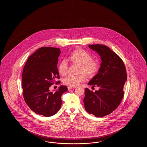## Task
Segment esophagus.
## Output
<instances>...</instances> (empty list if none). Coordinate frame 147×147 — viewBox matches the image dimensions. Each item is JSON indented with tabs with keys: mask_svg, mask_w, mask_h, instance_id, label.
<instances>
[{
	"mask_svg": "<svg viewBox=\"0 0 147 147\" xmlns=\"http://www.w3.org/2000/svg\"><path fill=\"white\" fill-rule=\"evenodd\" d=\"M73 88H75V87H71V86H68V90H70V89H72Z\"/></svg>",
	"mask_w": 147,
	"mask_h": 147,
	"instance_id": "obj_1",
	"label": "esophagus"
}]
</instances>
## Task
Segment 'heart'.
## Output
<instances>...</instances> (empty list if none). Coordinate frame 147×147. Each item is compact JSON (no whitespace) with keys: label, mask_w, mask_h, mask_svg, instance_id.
Listing matches in <instances>:
<instances>
[{"label":"heart","mask_w":147,"mask_h":147,"mask_svg":"<svg viewBox=\"0 0 147 147\" xmlns=\"http://www.w3.org/2000/svg\"><path fill=\"white\" fill-rule=\"evenodd\" d=\"M92 56L90 54L83 49H77L73 51L68 56V60L73 63L80 64L79 73H83L88 77H94L99 69L98 63L92 59ZM58 70L59 73L64 76L68 72V64L63 61L59 64L58 66ZM85 77L84 74L78 76L69 75L65 77L63 80V83L69 86L75 87L78 85L81 82H84Z\"/></svg>","instance_id":"obj_1"}]
</instances>
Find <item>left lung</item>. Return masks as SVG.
<instances>
[{"instance_id": "8db88e82", "label": "left lung", "mask_w": 147, "mask_h": 147, "mask_svg": "<svg viewBox=\"0 0 147 147\" xmlns=\"http://www.w3.org/2000/svg\"><path fill=\"white\" fill-rule=\"evenodd\" d=\"M89 47L99 55L101 63L98 74L88 83L99 89L93 92L85 89L84 107L95 117H104L116 110L123 98L126 67L121 58L105 45H89Z\"/></svg>"}]
</instances>
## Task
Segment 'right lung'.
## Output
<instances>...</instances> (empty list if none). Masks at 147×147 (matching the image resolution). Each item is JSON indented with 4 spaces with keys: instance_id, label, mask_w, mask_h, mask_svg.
<instances>
[{
    "instance_id": "right-lung-1",
    "label": "right lung",
    "mask_w": 147,
    "mask_h": 147,
    "mask_svg": "<svg viewBox=\"0 0 147 147\" xmlns=\"http://www.w3.org/2000/svg\"><path fill=\"white\" fill-rule=\"evenodd\" d=\"M59 49L40 48L28 57L22 75L23 95L31 110L38 115L49 117L55 115L62 105L61 96L68 90L61 85L55 92L49 91L55 79L59 78L57 63Z\"/></svg>"
}]
</instances>
